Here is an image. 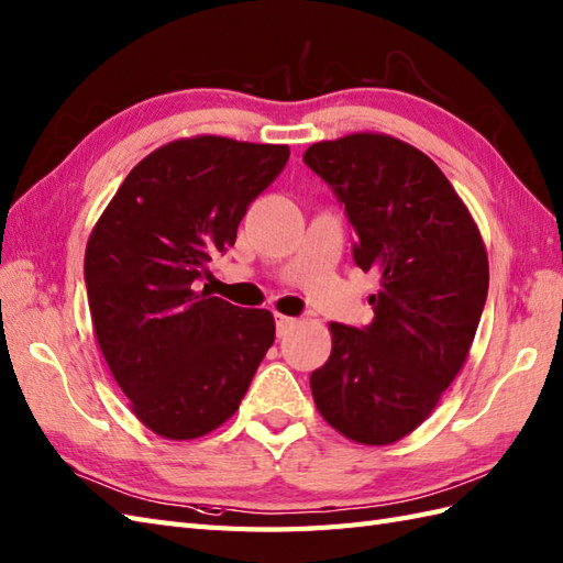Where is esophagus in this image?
Masks as SVG:
<instances>
[{
  "instance_id": "34e87169",
  "label": "esophagus",
  "mask_w": 563,
  "mask_h": 563,
  "mask_svg": "<svg viewBox=\"0 0 563 563\" xmlns=\"http://www.w3.org/2000/svg\"><path fill=\"white\" fill-rule=\"evenodd\" d=\"M295 323H297V319H292V317H283V313H276V331H278V335H283V333L290 331Z\"/></svg>"
}]
</instances>
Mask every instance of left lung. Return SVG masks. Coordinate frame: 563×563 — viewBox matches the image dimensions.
I'll return each instance as SVG.
<instances>
[{
	"mask_svg": "<svg viewBox=\"0 0 563 563\" xmlns=\"http://www.w3.org/2000/svg\"><path fill=\"white\" fill-rule=\"evenodd\" d=\"M305 163L345 206L355 264L378 276L374 321L329 325L311 396L343 437L384 446L420 427L461 372L487 302V252L446 175L410 143L350 134L313 143Z\"/></svg>",
	"mask_w": 563,
	"mask_h": 563,
	"instance_id": "8db88e82",
	"label": "left lung"
}]
</instances>
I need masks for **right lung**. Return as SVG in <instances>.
<instances>
[{
  "mask_svg": "<svg viewBox=\"0 0 563 563\" xmlns=\"http://www.w3.org/2000/svg\"><path fill=\"white\" fill-rule=\"evenodd\" d=\"M287 158L273 143L173 141L126 175L90 232L84 276L98 345L155 434L187 441L230 420L276 341L271 311L196 287Z\"/></svg>",
  "mask_w": 563,
  "mask_h": 563,
  "instance_id": "1",
  "label": "right lung"
}]
</instances>
